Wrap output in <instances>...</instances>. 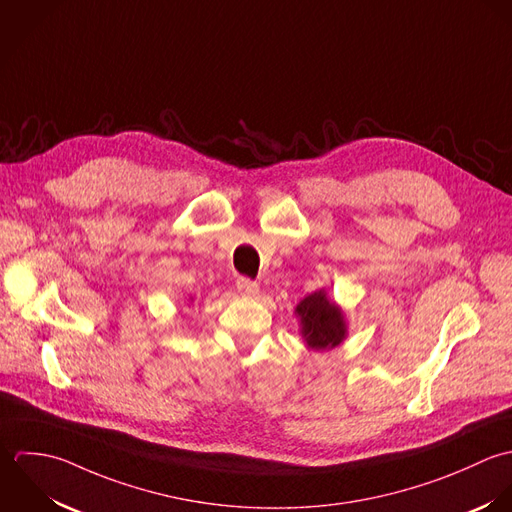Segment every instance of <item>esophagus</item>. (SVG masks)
Wrapping results in <instances>:
<instances>
[{"label": "esophagus", "instance_id": "34e87169", "mask_svg": "<svg viewBox=\"0 0 512 512\" xmlns=\"http://www.w3.org/2000/svg\"><path fill=\"white\" fill-rule=\"evenodd\" d=\"M237 291L245 297H255L259 293V285L247 277H239L237 279Z\"/></svg>", "mask_w": 512, "mask_h": 512}]
</instances>
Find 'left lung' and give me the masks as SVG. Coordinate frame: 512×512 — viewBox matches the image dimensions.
<instances>
[{"label":"left lung","mask_w":512,"mask_h":512,"mask_svg":"<svg viewBox=\"0 0 512 512\" xmlns=\"http://www.w3.org/2000/svg\"><path fill=\"white\" fill-rule=\"evenodd\" d=\"M295 314L301 320V334L312 350L334 348L346 338L344 312L326 297L324 289L305 297L295 308Z\"/></svg>","instance_id":"8db88e82"}]
</instances>
